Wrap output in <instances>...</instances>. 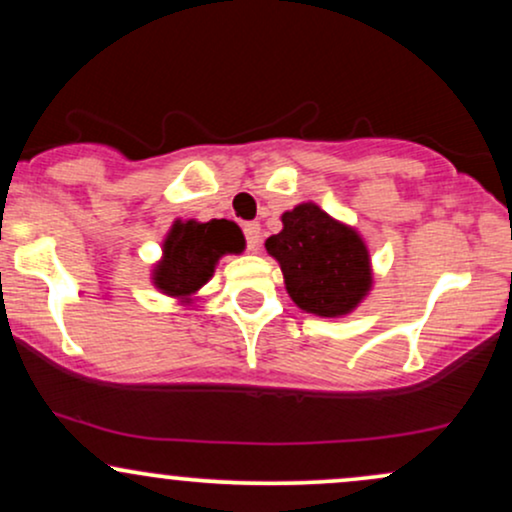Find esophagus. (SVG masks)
Instances as JSON below:
<instances>
[{"instance_id":"34e87169","label":"esophagus","mask_w":512,"mask_h":512,"mask_svg":"<svg viewBox=\"0 0 512 512\" xmlns=\"http://www.w3.org/2000/svg\"><path fill=\"white\" fill-rule=\"evenodd\" d=\"M245 240H248V250H257L260 248V223H245L243 226Z\"/></svg>"}]
</instances>
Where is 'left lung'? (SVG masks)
Wrapping results in <instances>:
<instances>
[{
    "mask_svg": "<svg viewBox=\"0 0 512 512\" xmlns=\"http://www.w3.org/2000/svg\"><path fill=\"white\" fill-rule=\"evenodd\" d=\"M281 223L264 248L279 262L291 301L320 317L349 315L373 286L363 238L313 202L284 211Z\"/></svg>",
    "mask_w": 512,
    "mask_h": 512,
    "instance_id": "8db88e82",
    "label": "left lung"
}]
</instances>
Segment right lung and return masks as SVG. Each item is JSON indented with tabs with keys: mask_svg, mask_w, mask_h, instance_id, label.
<instances>
[{
	"mask_svg": "<svg viewBox=\"0 0 512 512\" xmlns=\"http://www.w3.org/2000/svg\"><path fill=\"white\" fill-rule=\"evenodd\" d=\"M243 250V231L233 221H175L163 240V257L151 279L166 296L190 301V296L214 276L216 262L223 255H238Z\"/></svg>",
	"mask_w": 512,
	"mask_h": 512,
	"instance_id": "1",
	"label": "right lung"
}]
</instances>
